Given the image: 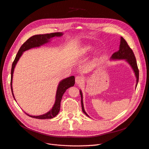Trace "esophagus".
Instances as JSON below:
<instances>
[{
  "instance_id": "esophagus-1",
  "label": "esophagus",
  "mask_w": 149,
  "mask_h": 149,
  "mask_svg": "<svg viewBox=\"0 0 149 149\" xmlns=\"http://www.w3.org/2000/svg\"><path fill=\"white\" fill-rule=\"evenodd\" d=\"M75 81L76 84H81L82 81H84V77L82 76H77L75 78Z\"/></svg>"
}]
</instances>
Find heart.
Listing matches in <instances>:
<instances>
[{"instance_id":"obj_1","label":"heart","mask_w":149,"mask_h":149,"mask_svg":"<svg viewBox=\"0 0 149 149\" xmlns=\"http://www.w3.org/2000/svg\"><path fill=\"white\" fill-rule=\"evenodd\" d=\"M92 49H93V47H92L91 46L88 45V46H86L84 47V48L83 49V52L84 53H88V52H91L92 50Z\"/></svg>"}]
</instances>
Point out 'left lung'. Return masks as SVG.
<instances>
[{"mask_svg":"<svg viewBox=\"0 0 149 149\" xmlns=\"http://www.w3.org/2000/svg\"><path fill=\"white\" fill-rule=\"evenodd\" d=\"M111 59H125L127 62H128L129 63V64L132 67L134 73H135V76L136 77V79H137V84H138V80H139V70L138 68L135 56H134L133 50L129 47L128 44H127L126 40L123 37H121V42H120V46H119V50L112 54ZM80 95L81 96V105H82V111L85 113V114H86V115L88 116V115L84 110L83 101H82V93L81 90H80Z\"/></svg>","mask_w":149,"mask_h":149,"instance_id":"obj_1","label":"left lung"}]
</instances>
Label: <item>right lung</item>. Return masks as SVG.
<instances>
[{"instance_id": "obj_1", "label": "right lung", "mask_w": 149, "mask_h": 149, "mask_svg": "<svg viewBox=\"0 0 149 149\" xmlns=\"http://www.w3.org/2000/svg\"><path fill=\"white\" fill-rule=\"evenodd\" d=\"M63 34L62 33H52L49 34H37L34 35V36H31L28 39L26 42H24V44L20 47V49H19L18 53L16 54L15 61H13L12 64V68L11 71V89L13 96L15 98L13 92V88H12V79H13V74L14 69L16 65L17 61H19L21 55L22 54L23 52L28 50L30 48H34V47H38L40 45H44L45 43H47L49 41V39L55 37V36H61ZM74 76H72L67 77L66 79H64L61 81L59 86L58 87L57 91H56V101L53 105V107L50 111L48 113H45L44 115H40V116H30L28 114H26L29 116L33 118H37V119H52L55 117L56 115L58 114V113L60 110L61 107V102L63 95L64 94L65 91L70 88V87H73L74 85Z\"/></svg>"}]
</instances>
